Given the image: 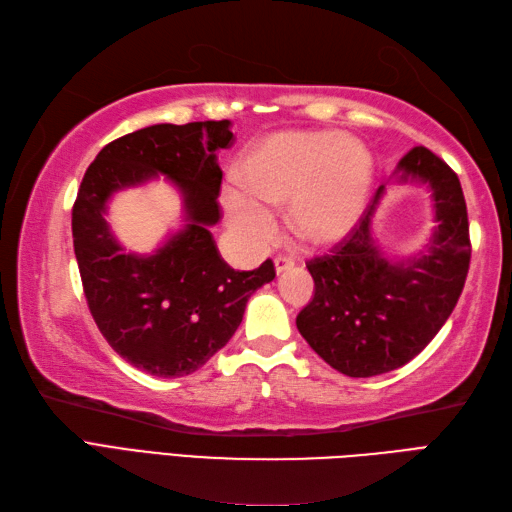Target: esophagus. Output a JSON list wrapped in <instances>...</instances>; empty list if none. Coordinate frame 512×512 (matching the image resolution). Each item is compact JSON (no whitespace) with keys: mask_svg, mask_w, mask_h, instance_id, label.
<instances>
[{"mask_svg":"<svg viewBox=\"0 0 512 512\" xmlns=\"http://www.w3.org/2000/svg\"><path fill=\"white\" fill-rule=\"evenodd\" d=\"M274 265H276V274H285V271H289V269L295 267V260H293V258H287V256H278V258L274 260Z\"/></svg>","mask_w":512,"mask_h":512,"instance_id":"1","label":"esophagus"}]
</instances>
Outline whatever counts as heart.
Masks as SVG:
<instances>
[{
  "label": "heart",
  "mask_w": 512,
  "mask_h": 512,
  "mask_svg": "<svg viewBox=\"0 0 512 512\" xmlns=\"http://www.w3.org/2000/svg\"><path fill=\"white\" fill-rule=\"evenodd\" d=\"M372 175V155L357 138L326 129L274 133L238 160L243 195L227 197V221L245 241L267 243L276 223L265 208H289L298 241L335 245L366 208Z\"/></svg>",
  "instance_id": "b5f03b06"
}]
</instances>
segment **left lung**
Returning <instances> with one entry per match:
<instances>
[{
	"label": "left lung",
	"mask_w": 512,
	"mask_h": 512,
	"mask_svg": "<svg viewBox=\"0 0 512 512\" xmlns=\"http://www.w3.org/2000/svg\"><path fill=\"white\" fill-rule=\"evenodd\" d=\"M399 181L427 184L438 227L418 256L392 260L372 236L379 186L331 254L306 263L313 300L295 317L300 335L346 377H377L412 361L449 320L471 263L469 219L458 175L425 146L396 166Z\"/></svg>",
	"instance_id": "obj_1"
}]
</instances>
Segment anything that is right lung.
<instances>
[{"label":"right lung","instance_id":"obj_1","mask_svg":"<svg viewBox=\"0 0 512 512\" xmlns=\"http://www.w3.org/2000/svg\"><path fill=\"white\" fill-rule=\"evenodd\" d=\"M232 142L230 120L153 124L109 142L78 188L72 234L89 311L109 346L153 377L199 370L230 342L249 295L276 278L269 258L234 271L210 232L221 219L217 151ZM157 174L182 192L187 223L149 257L124 253L104 219L106 201Z\"/></svg>","mask_w":512,"mask_h":512}]
</instances>
